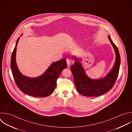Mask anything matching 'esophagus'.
I'll return each instance as SVG.
<instances>
[{
  "mask_svg": "<svg viewBox=\"0 0 132 132\" xmlns=\"http://www.w3.org/2000/svg\"><path fill=\"white\" fill-rule=\"evenodd\" d=\"M66 61H67V64H68V65L69 67L70 64H71V60H70V59H69V58H68V59H67Z\"/></svg>",
  "mask_w": 132,
  "mask_h": 132,
  "instance_id": "1",
  "label": "esophagus"
}]
</instances>
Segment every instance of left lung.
I'll return each mask as SVG.
<instances>
[{"instance_id":"obj_1","label":"left lung","mask_w":132,"mask_h":132,"mask_svg":"<svg viewBox=\"0 0 132 132\" xmlns=\"http://www.w3.org/2000/svg\"><path fill=\"white\" fill-rule=\"evenodd\" d=\"M108 38L114 49L116 59L112 69L103 78L92 79L89 77L87 75L79 59L76 56H72V59L75 62L74 64L71 66V70L74 84L77 91L84 96H96L107 92L112 88L118 76L120 65L119 52L109 36Z\"/></svg>"}]
</instances>
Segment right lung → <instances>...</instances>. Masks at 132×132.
I'll list each match as a JSON object with an SVG mask.
<instances>
[{"instance_id":"obj_1","label":"right lung","mask_w":132,"mask_h":132,"mask_svg":"<svg viewBox=\"0 0 132 132\" xmlns=\"http://www.w3.org/2000/svg\"><path fill=\"white\" fill-rule=\"evenodd\" d=\"M20 38L16 41L11 59V69L15 83L24 93L36 97H45L51 94L56 87V81L61 72L67 68L65 59L52 62L43 74L36 77L23 75L18 68L16 61L17 46Z\"/></svg>"}]
</instances>
